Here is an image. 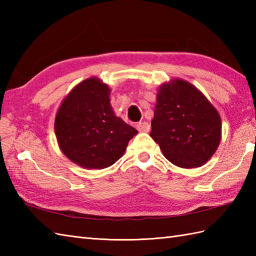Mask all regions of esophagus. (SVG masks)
Returning a JSON list of instances; mask_svg holds the SVG:
<instances>
[{
    "mask_svg": "<svg viewBox=\"0 0 256 256\" xmlns=\"http://www.w3.org/2000/svg\"><path fill=\"white\" fill-rule=\"evenodd\" d=\"M136 128L140 132H148L150 131V124L148 122H138L136 124Z\"/></svg>",
    "mask_w": 256,
    "mask_h": 256,
    "instance_id": "obj_1",
    "label": "esophagus"
}]
</instances>
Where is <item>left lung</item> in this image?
Wrapping results in <instances>:
<instances>
[{"label": "left lung", "mask_w": 256, "mask_h": 256, "mask_svg": "<svg viewBox=\"0 0 256 256\" xmlns=\"http://www.w3.org/2000/svg\"><path fill=\"white\" fill-rule=\"evenodd\" d=\"M150 138L172 164L202 166L218 148L221 118L216 108L192 84L174 79L156 98Z\"/></svg>", "instance_id": "left-lung-1"}]
</instances>
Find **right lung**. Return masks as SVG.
Returning a JSON list of instances; mask_svg holds the SVG:
<instances>
[{"mask_svg": "<svg viewBox=\"0 0 256 256\" xmlns=\"http://www.w3.org/2000/svg\"><path fill=\"white\" fill-rule=\"evenodd\" d=\"M110 91L100 79H86L69 92L56 114L59 148L70 160L88 170L113 165L138 134L114 114Z\"/></svg>", "mask_w": 256, "mask_h": 256, "instance_id": "right-lung-1", "label": "right lung"}]
</instances>
